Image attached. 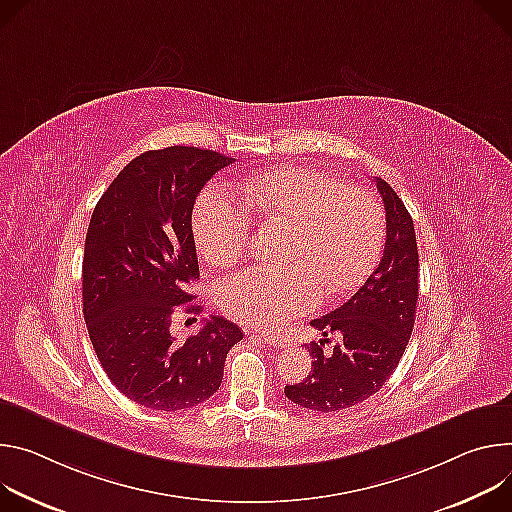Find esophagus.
<instances>
[{
  "mask_svg": "<svg viewBox=\"0 0 512 512\" xmlns=\"http://www.w3.org/2000/svg\"><path fill=\"white\" fill-rule=\"evenodd\" d=\"M252 333H256L260 339H264V342H268L272 346L278 344V333L276 331H252Z\"/></svg>",
  "mask_w": 512,
  "mask_h": 512,
  "instance_id": "1",
  "label": "esophagus"
}]
</instances>
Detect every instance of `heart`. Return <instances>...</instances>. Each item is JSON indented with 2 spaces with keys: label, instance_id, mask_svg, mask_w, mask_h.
Masks as SVG:
<instances>
[{
  "label": "heart",
  "instance_id": "heart-1",
  "mask_svg": "<svg viewBox=\"0 0 512 512\" xmlns=\"http://www.w3.org/2000/svg\"><path fill=\"white\" fill-rule=\"evenodd\" d=\"M262 219L291 225L285 270L246 268L219 282L225 315L254 327L315 311L325 293L342 297L370 276L384 246V213L376 195L313 166H282L244 185ZM248 211L223 187H207L193 209L199 254L213 266L232 264L250 238Z\"/></svg>",
  "mask_w": 512,
  "mask_h": 512
}]
</instances>
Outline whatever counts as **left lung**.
Instances as JSON below:
<instances>
[{"instance_id":"1","label":"left lung","mask_w":512,"mask_h":512,"mask_svg":"<svg viewBox=\"0 0 512 512\" xmlns=\"http://www.w3.org/2000/svg\"><path fill=\"white\" fill-rule=\"evenodd\" d=\"M374 183L386 211L384 252L352 299L311 321L323 335L307 346L313 368L303 382L285 386L303 409L331 413L366 401L399 366L411 339L419 299L415 225L394 189L380 177ZM329 334L338 342L325 353Z\"/></svg>"}]
</instances>
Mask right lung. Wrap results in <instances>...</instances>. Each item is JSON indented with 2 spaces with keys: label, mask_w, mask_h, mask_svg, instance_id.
<instances>
[{
  "label": "right lung",
  "mask_w": 512,
  "mask_h": 512,
  "mask_svg": "<svg viewBox=\"0 0 512 512\" xmlns=\"http://www.w3.org/2000/svg\"><path fill=\"white\" fill-rule=\"evenodd\" d=\"M234 158L193 146L148 150L124 166L93 209L83 258V315L93 350L130 401L156 411L197 407L217 392L242 329L219 315L177 342L179 311L199 313L193 205Z\"/></svg>",
  "instance_id": "obj_1"
}]
</instances>
